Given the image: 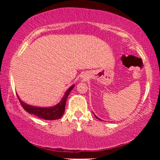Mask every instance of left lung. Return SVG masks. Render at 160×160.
Returning a JSON list of instances; mask_svg holds the SVG:
<instances>
[{
    "label": "left lung",
    "mask_w": 160,
    "mask_h": 160,
    "mask_svg": "<svg viewBox=\"0 0 160 160\" xmlns=\"http://www.w3.org/2000/svg\"><path fill=\"white\" fill-rule=\"evenodd\" d=\"M94 116H95V115H94ZM95 117H96V118H97V116H95ZM98 118V119H99V118ZM99 120H100V119H99Z\"/></svg>",
    "instance_id": "8db88e82"
}]
</instances>
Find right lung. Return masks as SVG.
I'll use <instances>...</instances> for the list:
<instances>
[{
  "mask_svg": "<svg viewBox=\"0 0 160 160\" xmlns=\"http://www.w3.org/2000/svg\"><path fill=\"white\" fill-rule=\"evenodd\" d=\"M74 86L75 85H73L70 87L68 90H67L66 94H64V96L63 98H62L60 103H58L57 105H56V106H54L53 107L42 108L32 107L31 105L27 104L26 103L21 101V99L19 98V97H18L22 107L23 109L27 111L28 113L37 116V117L39 118L44 119V120H56V119H59L62 116H63L65 112V107H66V102L67 98L69 95L70 91H71L72 90V88H74Z\"/></svg>",
  "mask_w": 160,
  "mask_h": 160,
  "instance_id": "right-lung-1",
  "label": "right lung"
}]
</instances>
